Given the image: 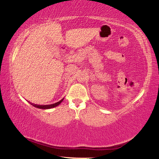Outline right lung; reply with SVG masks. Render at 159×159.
<instances>
[{
    "label": "right lung",
    "instance_id": "1",
    "mask_svg": "<svg viewBox=\"0 0 159 159\" xmlns=\"http://www.w3.org/2000/svg\"><path fill=\"white\" fill-rule=\"evenodd\" d=\"M64 98L63 99L61 100L59 102H57L55 104H48V105H37V104H34L33 103H31L33 106H34L36 108H38V109H51V108H54L57 106H58L59 104L61 103L62 101L63 100Z\"/></svg>",
    "mask_w": 159,
    "mask_h": 159
}]
</instances>
